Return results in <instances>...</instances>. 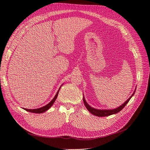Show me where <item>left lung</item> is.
<instances>
[{
    "label": "left lung",
    "mask_w": 150,
    "mask_h": 150,
    "mask_svg": "<svg viewBox=\"0 0 150 150\" xmlns=\"http://www.w3.org/2000/svg\"><path fill=\"white\" fill-rule=\"evenodd\" d=\"M134 92H135V91H134ZM134 92L133 93V94L132 95V96L126 101V102H125V103H124L122 105H120L119 107H117L115 109H112V110H98V109H95V108H92L91 107H90V105H89L86 103V100H85L84 97H83V102H84V105H85V106H86V107L88 110V111L90 112V113H91L92 114H93L94 115L98 116V117L108 116V115H112V114H117V113H118L119 112H120L121 110H122V109H123V108L129 102V101L130 100V99L131 98V97L133 96V95L134 94Z\"/></svg>",
    "instance_id": "8db88e82"
}]
</instances>
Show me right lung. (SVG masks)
Returning a JSON list of instances; mask_svg holds the SVG:
<instances>
[{
    "instance_id": "obj_1",
    "label": "right lung",
    "mask_w": 150,
    "mask_h": 150,
    "mask_svg": "<svg viewBox=\"0 0 150 150\" xmlns=\"http://www.w3.org/2000/svg\"><path fill=\"white\" fill-rule=\"evenodd\" d=\"M60 88H61V86H60ZM60 88H59V90L60 89ZM59 91H57V93L55 96L54 98L52 99V100L51 101V102L48 103L47 105H45V106H44L43 107H41V108H36V109H27V108H24V110H25L28 112H32V113H36V114H42V113L43 112H45V111H47V110H48L51 107L52 105L54 104V103L55 102V101L57 98V95L59 94Z\"/></svg>"
}]
</instances>
